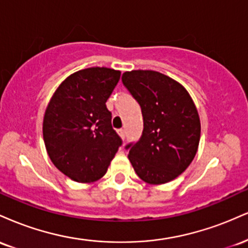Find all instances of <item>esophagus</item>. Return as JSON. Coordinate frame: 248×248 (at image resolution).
Segmentation results:
<instances>
[{
	"mask_svg": "<svg viewBox=\"0 0 248 248\" xmlns=\"http://www.w3.org/2000/svg\"><path fill=\"white\" fill-rule=\"evenodd\" d=\"M119 135H120L121 138L124 140V138H126V130H124V129H119Z\"/></svg>",
	"mask_w": 248,
	"mask_h": 248,
	"instance_id": "34e87169",
	"label": "esophagus"
}]
</instances>
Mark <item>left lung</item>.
<instances>
[{"label": "left lung", "mask_w": 248, "mask_h": 248, "mask_svg": "<svg viewBox=\"0 0 248 248\" xmlns=\"http://www.w3.org/2000/svg\"><path fill=\"white\" fill-rule=\"evenodd\" d=\"M121 79L143 116L141 138L124 147L134 170L149 184L172 181L190 166L201 139L191 96L181 84L156 71H130Z\"/></svg>", "instance_id": "8db88e82"}]
</instances>
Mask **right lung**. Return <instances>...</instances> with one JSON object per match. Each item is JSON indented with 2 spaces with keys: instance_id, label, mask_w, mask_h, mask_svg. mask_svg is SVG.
<instances>
[{
  "instance_id": "add662e5",
  "label": "right lung",
  "mask_w": 248,
  "mask_h": 248,
  "mask_svg": "<svg viewBox=\"0 0 248 248\" xmlns=\"http://www.w3.org/2000/svg\"><path fill=\"white\" fill-rule=\"evenodd\" d=\"M120 76L107 67L80 70L62 82L47 105L45 147L57 169L73 181L101 178L122 144L106 107Z\"/></svg>"
}]
</instances>
